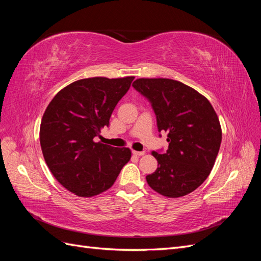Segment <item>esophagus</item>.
I'll return each instance as SVG.
<instances>
[{
    "instance_id": "esophagus-1",
    "label": "esophagus",
    "mask_w": 261,
    "mask_h": 261,
    "mask_svg": "<svg viewBox=\"0 0 261 261\" xmlns=\"http://www.w3.org/2000/svg\"><path fill=\"white\" fill-rule=\"evenodd\" d=\"M133 154L135 155H144L145 154V151H136V150H133Z\"/></svg>"
}]
</instances>
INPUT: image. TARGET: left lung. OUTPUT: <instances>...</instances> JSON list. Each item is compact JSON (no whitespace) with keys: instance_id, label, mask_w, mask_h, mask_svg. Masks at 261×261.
<instances>
[{"instance_id":"obj_1","label":"left lung","mask_w":261,"mask_h":261,"mask_svg":"<svg viewBox=\"0 0 261 261\" xmlns=\"http://www.w3.org/2000/svg\"><path fill=\"white\" fill-rule=\"evenodd\" d=\"M133 87L151 103L158 130L168 134L167 151H152L158 168L146 176L147 183L169 198L194 192L209 176L222 140L215 109L206 97L177 81L139 78Z\"/></svg>"}]
</instances>
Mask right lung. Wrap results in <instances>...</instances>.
<instances>
[{"mask_svg":"<svg viewBox=\"0 0 261 261\" xmlns=\"http://www.w3.org/2000/svg\"><path fill=\"white\" fill-rule=\"evenodd\" d=\"M134 76L92 77L74 82L57 93L40 125L45 163L59 183L80 197H92L111 187L132 156L128 148L93 141Z\"/></svg>","mask_w":261,"mask_h":261,"instance_id":"obj_1","label":"right lung"}]
</instances>
